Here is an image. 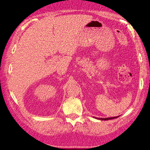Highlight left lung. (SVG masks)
<instances>
[{
    "label": "left lung",
    "mask_w": 150,
    "mask_h": 150,
    "mask_svg": "<svg viewBox=\"0 0 150 150\" xmlns=\"http://www.w3.org/2000/svg\"><path fill=\"white\" fill-rule=\"evenodd\" d=\"M117 117H119V116H116V117H107V118H98V117H96V119H98V120H112V119H115V118H117Z\"/></svg>",
    "instance_id": "left-lung-1"
}]
</instances>
